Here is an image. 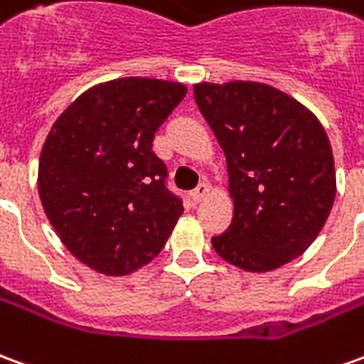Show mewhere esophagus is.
I'll use <instances>...</instances> for the list:
<instances>
[{"instance_id": "obj_1", "label": "esophagus", "mask_w": 364, "mask_h": 364, "mask_svg": "<svg viewBox=\"0 0 364 364\" xmlns=\"http://www.w3.org/2000/svg\"><path fill=\"white\" fill-rule=\"evenodd\" d=\"M208 191H210L208 189V183H199V185H197V189L191 193V197H193L195 203H200V200L205 199V197L208 195Z\"/></svg>"}]
</instances>
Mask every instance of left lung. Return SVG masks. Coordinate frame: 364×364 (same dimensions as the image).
<instances>
[{"label": "left lung", "instance_id": "left-lung-1", "mask_svg": "<svg viewBox=\"0 0 364 364\" xmlns=\"http://www.w3.org/2000/svg\"><path fill=\"white\" fill-rule=\"evenodd\" d=\"M193 94L225 151L235 199L213 248L246 272L276 270L306 252L331 213L335 164L323 126L262 82H200Z\"/></svg>", "mask_w": 364, "mask_h": 364}]
</instances>
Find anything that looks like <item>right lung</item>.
Here are the masks:
<instances>
[{
	"label": "right lung",
	"instance_id": "right-lung-1",
	"mask_svg": "<svg viewBox=\"0 0 364 364\" xmlns=\"http://www.w3.org/2000/svg\"><path fill=\"white\" fill-rule=\"evenodd\" d=\"M185 94L181 82L118 78L80 94L50 128L41 203L63 244L92 270H138L181 217L183 200L167 189V167L151 147Z\"/></svg>",
	"mask_w": 364,
	"mask_h": 364
}]
</instances>
